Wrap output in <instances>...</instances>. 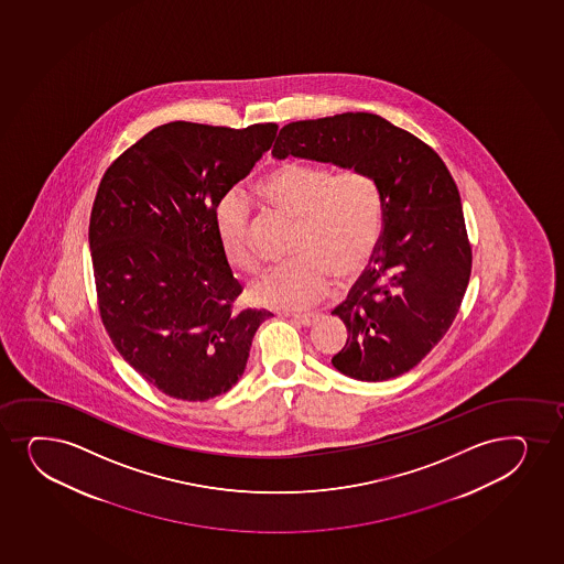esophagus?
<instances>
[{
  "mask_svg": "<svg viewBox=\"0 0 564 564\" xmlns=\"http://www.w3.org/2000/svg\"><path fill=\"white\" fill-rule=\"evenodd\" d=\"M292 317L295 322H299V324L305 325V327H311L317 319L316 314H293Z\"/></svg>",
  "mask_w": 564,
  "mask_h": 564,
  "instance_id": "1",
  "label": "esophagus"
}]
</instances>
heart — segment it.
Returning <instances> with one entry per match:
<instances>
[{"mask_svg":"<svg viewBox=\"0 0 564 564\" xmlns=\"http://www.w3.org/2000/svg\"><path fill=\"white\" fill-rule=\"evenodd\" d=\"M269 207L297 220V258L269 267L253 280V303L276 311H303L317 303L335 279H351L369 265L386 221L382 184L362 167L285 162L256 184ZM250 208L239 192H227L214 208V231L227 265L252 272L258 253L250 237Z\"/></svg>","mask_w":564,"mask_h":564,"instance_id":"heart-1","label":"heart"}]
</instances>
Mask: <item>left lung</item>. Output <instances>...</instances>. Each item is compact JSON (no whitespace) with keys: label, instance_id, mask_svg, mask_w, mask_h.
I'll return each instance as SVG.
<instances>
[{"label":"left lung","instance_id":"left-lung-1","mask_svg":"<svg viewBox=\"0 0 564 564\" xmlns=\"http://www.w3.org/2000/svg\"><path fill=\"white\" fill-rule=\"evenodd\" d=\"M272 155L367 169L382 184V240L330 312L348 329L330 362L361 382L414 369L454 324L473 269L459 189L441 155L370 112L288 123Z\"/></svg>","mask_w":564,"mask_h":564}]
</instances>
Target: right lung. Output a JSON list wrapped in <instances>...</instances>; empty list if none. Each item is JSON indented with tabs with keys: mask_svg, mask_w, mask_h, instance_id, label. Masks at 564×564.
<instances>
[{
	"mask_svg": "<svg viewBox=\"0 0 564 564\" xmlns=\"http://www.w3.org/2000/svg\"><path fill=\"white\" fill-rule=\"evenodd\" d=\"M276 130L163 123L99 184L88 240L101 322L118 354L173 399L208 401L234 388L272 316L234 311L242 285L221 256L214 208Z\"/></svg>",
	"mask_w": 564,
	"mask_h": 564,
	"instance_id": "right-lung-1",
	"label": "right lung"
}]
</instances>
